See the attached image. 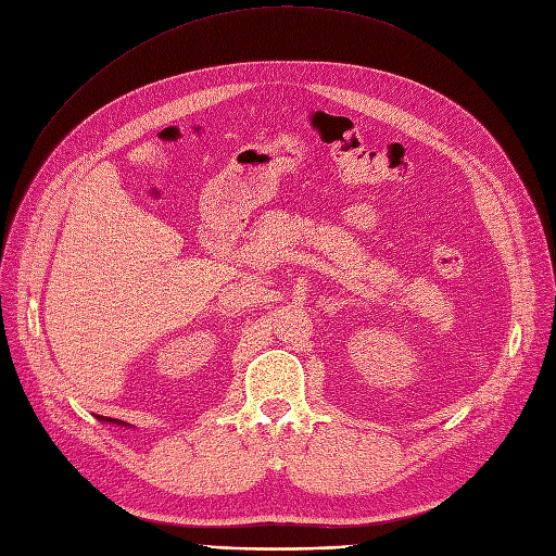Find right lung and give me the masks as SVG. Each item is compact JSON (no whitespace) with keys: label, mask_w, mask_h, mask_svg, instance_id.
Returning a JSON list of instances; mask_svg holds the SVG:
<instances>
[{"label":"right lung","mask_w":556,"mask_h":556,"mask_svg":"<svg viewBox=\"0 0 556 556\" xmlns=\"http://www.w3.org/2000/svg\"><path fill=\"white\" fill-rule=\"evenodd\" d=\"M100 420H104V422H117V425H123V422L115 420V418H100Z\"/></svg>","instance_id":"add662e5"}]
</instances>
